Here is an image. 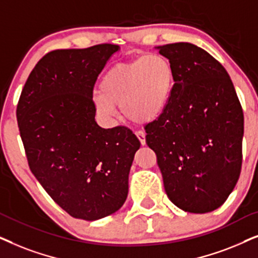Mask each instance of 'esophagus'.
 <instances>
[{"instance_id":"esophagus-1","label":"esophagus","mask_w":258,"mask_h":258,"mask_svg":"<svg viewBox=\"0 0 258 258\" xmlns=\"http://www.w3.org/2000/svg\"><path fill=\"white\" fill-rule=\"evenodd\" d=\"M136 135H137V138L139 139L140 144H142L143 146H144V145H146V138H145V133H143V132H137Z\"/></svg>"}]
</instances>
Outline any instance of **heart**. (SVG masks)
<instances>
[{"label":"heart","instance_id":"b5f03b06","mask_svg":"<svg viewBox=\"0 0 258 258\" xmlns=\"http://www.w3.org/2000/svg\"><path fill=\"white\" fill-rule=\"evenodd\" d=\"M176 73L172 63L160 54H149L120 62L102 77L93 95L95 111L105 120L114 121L116 105L133 122H153L160 118L172 100Z\"/></svg>","mask_w":258,"mask_h":258}]
</instances>
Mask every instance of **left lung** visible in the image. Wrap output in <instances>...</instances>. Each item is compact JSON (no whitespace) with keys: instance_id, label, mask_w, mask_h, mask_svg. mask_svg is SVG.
<instances>
[{"instance_id":"left-lung-1","label":"left lung","mask_w":258,"mask_h":258,"mask_svg":"<svg viewBox=\"0 0 258 258\" xmlns=\"http://www.w3.org/2000/svg\"><path fill=\"white\" fill-rule=\"evenodd\" d=\"M176 73L172 100L146 126L170 201L191 214L222 207L242 167L243 111L225 68L188 42L154 47Z\"/></svg>"}]
</instances>
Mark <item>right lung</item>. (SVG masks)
<instances>
[{"instance_id":"add662e5","label":"right lung","mask_w":258,"mask_h":258,"mask_svg":"<svg viewBox=\"0 0 258 258\" xmlns=\"http://www.w3.org/2000/svg\"><path fill=\"white\" fill-rule=\"evenodd\" d=\"M116 44L50 51L34 67L16 109L30 170L72 217L97 221L114 214L128 194L140 143L122 126L95 121L93 87Z\"/></svg>"}]
</instances>
